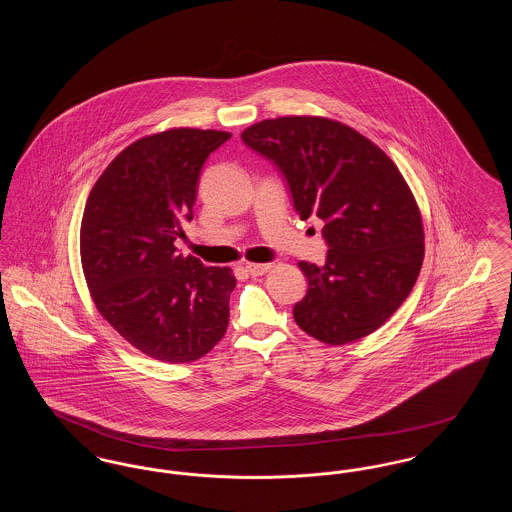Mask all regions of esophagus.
<instances>
[{"label": "esophagus", "mask_w": 512, "mask_h": 512, "mask_svg": "<svg viewBox=\"0 0 512 512\" xmlns=\"http://www.w3.org/2000/svg\"><path fill=\"white\" fill-rule=\"evenodd\" d=\"M245 270L251 274V276H263L270 270V265H261V263H247Z\"/></svg>", "instance_id": "esophagus-1"}]
</instances>
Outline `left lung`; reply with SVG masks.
Listing matches in <instances>:
<instances>
[{
	"label": "left lung",
	"mask_w": 512,
	"mask_h": 512,
	"mask_svg": "<svg viewBox=\"0 0 512 512\" xmlns=\"http://www.w3.org/2000/svg\"><path fill=\"white\" fill-rule=\"evenodd\" d=\"M242 140L284 172L299 219L318 217L326 265L299 268L309 290L297 326L328 345L378 330L409 297L424 261V224L413 192L384 149L328 117L255 122Z\"/></svg>",
	"instance_id": "8db88e82"
}]
</instances>
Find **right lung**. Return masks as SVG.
<instances>
[{"mask_svg":"<svg viewBox=\"0 0 512 512\" xmlns=\"http://www.w3.org/2000/svg\"><path fill=\"white\" fill-rule=\"evenodd\" d=\"M232 134L169 128L144 136L101 172L80 224V261L99 315L161 363H194L226 334L232 268L176 253L199 172Z\"/></svg>","mask_w":512,"mask_h":512,"instance_id":"add662e5","label":"right lung"}]
</instances>
